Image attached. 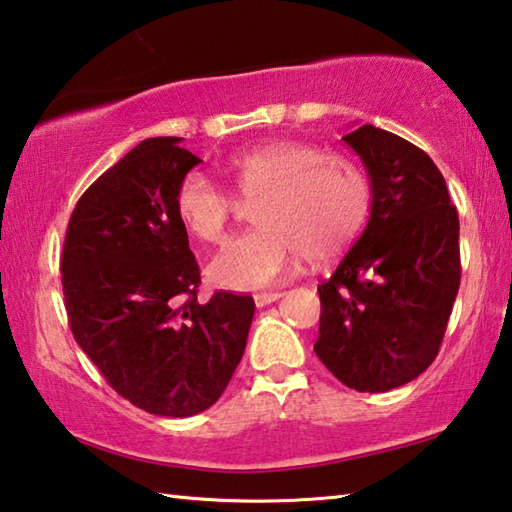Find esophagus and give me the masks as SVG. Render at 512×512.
Instances as JSON below:
<instances>
[{
  "mask_svg": "<svg viewBox=\"0 0 512 512\" xmlns=\"http://www.w3.org/2000/svg\"><path fill=\"white\" fill-rule=\"evenodd\" d=\"M284 293L282 291H268V293H257L255 295V304H257V309H264V306H268V304H273V302H277L280 300Z\"/></svg>",
  "mask_w": 512,
  "mask_h": 512,
  "instance_id": "esophagus-1",
  "label": "esophagus"
}]
</instances>
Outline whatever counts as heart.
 Here are the masks:
<instances>
[{"label":"heart","instance_id":"obj_1","mask_svg":"<svg viewBox=\"0 0 512 512\" xmlns=\"http://www.w3.org/2000/svg\"><path fill=\"white\" fill-rule=\"evenodd\" d=\"M226 174L241 199H253L255 228L212 257L210 277L235 291L266 288L300 255L322 262L358 237L369 215L371 188L360 167L304 141H268L232 154ZM176 215L194 237L219 244L235 201L201 172L176 190Z\"/></svg>","mask_w":512,"mask_h":512}]
</instances>
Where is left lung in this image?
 <instances>
[{"label":"left lung","instance_id":"1","mask_svg":"<svg viewBox=\"0 0 512 512\" xmlns=\"http://www.w3.org/2000/svg\"><path fill=\"white\" fill-rule=\"evenodd\" d=\"M365 165L367 228L320 293L315 353L342 385L389 392L432 365L461 282L459 215L434 161L374 125L342 136Z\"/></svg>","mask_w":512,"mask_h":512}]
</instances>
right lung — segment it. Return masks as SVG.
Masks as SVG:
<instances>
[{
  "instance_id": "add662e5",
  "label": "right lung",
  "mask_w": 512,
  "mask_h": 512,
  "mask_svg": "<svg viewBox=\"0 0 512 512\" xmlns=\"http://www.w3.org/2000/svg\"><path fill=\"white\" fill-rule=\"evenodd\" d=\"M181 138L138 143L89 185L69 219L62 293L71 333L107 383L156 416L219 401L244 356L255 302L201 284L176 190L194 165Z\"/></svg>"
}]
</instances>
